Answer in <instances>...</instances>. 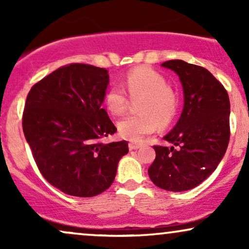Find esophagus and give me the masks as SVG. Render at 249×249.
Wrapping results in <instances>:
<instances>
[{
  "mask_svg": "<svg viewBox=\"0 0 249 249\" xmlns=\"http://www.w3.org/2000/svg\"><path fill=\"white\" fill-rule=\"evenodd\" d=\"M139 147H141V145H139V144H136V142H130V144H128V148H130V151L138 150Z\"/></svg>",
  "mask_w": 249,
  "mask_h": 249,
  "instance_id": "obj_1",
  "label": "esophagus"
}]
</instances>
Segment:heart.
Masks as SVG:
<instances>
[{
  "label": "heart",
  "instance_id": "obj_1",
  "mask_svg": "<svg viewBox=\"0 0 249 249\" xmlns=\"http://www.w3.org/2000/svg\"><path fill=\"white\" fill-rule=\"evenodd\" d=\"M123 87L131 99L138 102L139 115H131L118 122V132L124 139L139 142L157 126L170 125L178 112V95L167 87L164 76L146 67L134 68L126 73ZM118 85L108 88L104 95L105 107L113 116H122L128 107V97Z\"/></svg>",
  "mask_w": 249,
  "mask_h": 249
}]
</instances>
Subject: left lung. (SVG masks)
Instances as JSON below:
<instances>
[{"mask_svg": "<svg viewBox=\"0 0 249 249\" xmlns=\"http://www.w3.org/2000/svg\"><path fill=\"white\" fill-rule=\"evenodd\" d=\"M179 76L184 110L164 139L173 146L154 145L156 159L148 176L156 186L182 192L214 172L230 142V98L224 85L205 68L181 59L162 63Z\"/></svg>", "mask_w": 249, "mask_h": 249, "instance_id": "8db88e82", "label": "left lung"}]
</instances>
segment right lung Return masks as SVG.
Returning a JSON list of instances; mask_svg holds the SVG:
<instances>
[{
    "label": "right lung",
    "mask_w": 249,
    "mask_h": 249,
    "mask_svg": "<svg viewBox=\"0 0 249 249\" xmlns=\"http://www.w3.org/2000/svg\"><path fill=\"white\" fill-rule=\"evenodd\" d=\"M108 71L71 63L30 89L22 126L44 179L63 193L95 196L115 180L126 141L104 144L117 128L102 107Z\"/></svg>",
    "instance_id": "add662e5"
}]
</instances>
